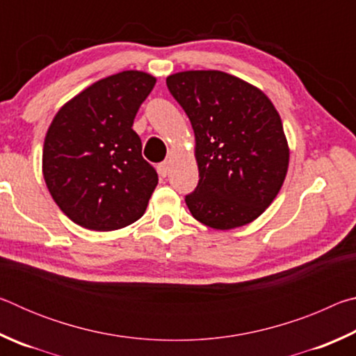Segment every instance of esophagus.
Here are the masks:
<instances>
[{
	"instance_id": "obj_1",
	"label": "esophagus",
	"mask_w": 356,
	"mask_h": 356,
	"mask_svg": "<svg viewBox=\"0 0 356 356\" xmlns=\"http://www.w3.org/2000/svg\"><path fill=\"white\" fill-rule=\"evenodd\" d=\"M156 170H159L160 177H166L168 172H170V163H168V161H163V163H160L159 166H156Z\"/></svg>"
}]
</instances>
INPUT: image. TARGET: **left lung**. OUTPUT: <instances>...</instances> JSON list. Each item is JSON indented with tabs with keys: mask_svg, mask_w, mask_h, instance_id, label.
<instances>
[{
	"mask_svg": "<svg viewBox=\"0 0 356 356\" xmlns=\"http://www.w3.org/2000/svg\"><path fill=\"white\" fill-rule=\"evenodd\" d=\"M166 84L195 131L200 184L185 197L191 215L218 231L250 225L287 174L280 113L254 84L221 70L177 72Z\"/></svg>",
	"mask_w": 356,
	"mask_h": 356,
	"instance_id": "1",
	"label": "left lung"
}]
</instances>
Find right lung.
Here are the masks:
<instances>
[{
    "mask_svg": "<svg viewBox=\"0 0 356 356\" xmlns=\"http://www.w3.org/2000/svg\"><path fill=\"white\" fill-rule=\"evenodd\" d=\"M155 83L147 72H119L83 89L53 118L42 174L53 201L78 226L116 231L146 212L159 176L131 127Z\"/></svg>",
    "mask_w": 356,
    "mask_h": 356,
    "instance_id": "right-lung-1",
    "label": "right lung"
}]
</instances>
